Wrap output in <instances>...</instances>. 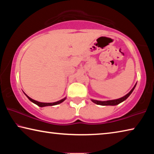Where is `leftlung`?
<instances>
[{"label":"left lung","instance_id":"8db88e82","mask_svg":"<svg viewBox=\"0 0 154 154\" xmlns=\"http://www.w3.org/2000/svg\"><path fill=\"white\" fill-rule=\"evenodd\" d=\"M136 84L134 85V86L133 87V88L130 90V92L129 93H128L126 95H125L123 97H122L120 98H118V99H116V100H106V101H100V100H93L92 99V101L93 103H96V105H103V106H106V105H111V106H114V105H118V104L121 103L122 102H123L126 99L128 98V97L131 94L132 92H133L134 89L136 87Z\"/></svg>","mask_w":154,"mask_h":154}]
</instances>
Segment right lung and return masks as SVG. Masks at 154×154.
<instances>
[{
  "mask_svg": "<svg viewBox=\"0 0 154 154\" xmlns=\"http://www.w3.org/2000/svg\"><path fill=\"white\" fill-rule=\"evenodd\" d=\"M25 95L27 96L28 98L29 99V100L31 101V102H32L33 103L36 104V105H38V106H41V107H43V106H54V105H58V104L62 103V102H63V101H64L65 100H66V98H64L63 99H62V100L57 101V102H55V103H41V102H38V101H36V100H33V99L30 98L29 96L26 94H25Z\"/></svg>",
  "mask_w": 154,
  "mask_h": 154,
  "instance_id": "add662e5",
  "label": "right lung"
}]
</instances>
